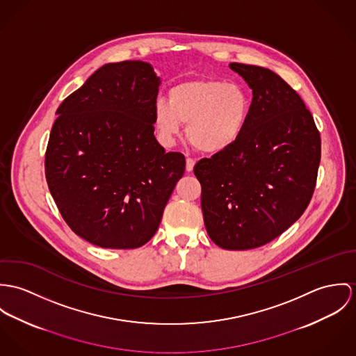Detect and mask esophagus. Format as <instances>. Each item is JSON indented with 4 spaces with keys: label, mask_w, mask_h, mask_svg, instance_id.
I'll return each instance as SVG.
<instances>
[{
    "label": "esophagus",
    "mask_w": 356,
    "mask_h": 356,
    "mask_svg": "<svg viewBox=\"0 0 356 356\" xmlns=\"http://www.w3.org/2000/svg\"><path fill=\"white\" fill-rule=\"evenodd\" d=\"M194 166H195V159H186V170H187V172H193V169H194Z\"/></svg>",
    "instance_id": "1"
}]
</instances>
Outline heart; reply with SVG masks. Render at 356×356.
Here are the masks:
<instances>
[{
    "label": "heart",
    "mask_w": 356,
    "mask_h": 356,
    "mask_svg": "<svg viewBox=\"0 0 356 356\" xmlns=\"http://www.w3.org/2000/svg\"><path fill=\"white\" fill-rule=\"evenodd\" d=\"M250 95L237 83L195 79L181 81L154 105L159 139L170 145L187 125L188 142L202 153L217 154L234 146L250 115Z\"/></svg>",
    "instance_id": "b5f03b06"
}]
</instances>
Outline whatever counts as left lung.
Here are the masks:
<instances>
[{
  "mask_svg": "<svg viewBox=\"0 0 356 356\" xmlns=\"http://www.w3.org/2000/svg\"><path fill=\"white\" fill-rule=\"evenodd\" d=\"M252 90L236 143L194 173L210 238L225 250L261 247L305 213L316 188L321 138L299 94L273 71L231 63Z\"/></svg>",
  "mask_w": 356,
  "mask_h": 356,
  "instance_id": "8db88e82",
  "label": "left lung"
}]
</instances>
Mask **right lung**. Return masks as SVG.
Masks as SVG:
<instances>
[{
	"label": "right lung",
	"instance_id": "add662e5",
	"mask_svg": "<svg viewBox=\"0 0 356 356\" xmlns=\"http://www.w3.org/2000/svg\"><path fill=\"white\" fill-rule=\"evenodd\" d=\"M161 80L145 61L105 64L58 106L44 173L63 218L102 248L146 244L186 169L154 136Z\"/></svg>",
	"mask_w": 356,
	"mask_h": 356
}]
</instances>
